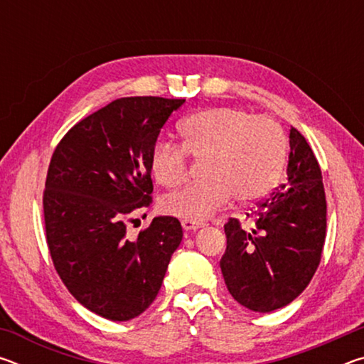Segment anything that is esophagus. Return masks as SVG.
I'll list each match as a JSON object with an SVG mask.
<instances>
[{"label": "esophagus", "instance_id": "obj_1", "mask_svg": "<svg viewBox=\"0 0 364 364\" xmlns=\"http://www.w3.org/2000/svg\"><path fill=\"white\" fill-rule=\"evenodd\" d=\"M181 226H183L184 231H196V230H199V228L202 226V223H196V221L183 220L181 221Z\"/></svg>", "mask_w": 364, "mask_h": 364}]
</instances>
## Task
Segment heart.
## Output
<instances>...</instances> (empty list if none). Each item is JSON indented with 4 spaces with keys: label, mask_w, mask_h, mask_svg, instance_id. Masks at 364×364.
<instances>
[{
    "label": "heart",
    "mask_w": 364,
    "mask_h": 364,
    "mask_svg": "<svg viewBox=\"0 0 364 364\" xmlns=\"http://www.w3.org/2000/svg\"><path fill=\"white\" fill-rule=\"evenodd\" d=\"M183 147L157 141L151 171L160 186L173 188L188 173V154L205 160L202 183H191L162 199L164 213L200 221L230 204L254 202L278 183L287 156V139L278 122L236 107H210L178 125Z\"/></svg>",
    "instance_id": "heart-1"
}]
</instances>
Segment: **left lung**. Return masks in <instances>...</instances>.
<instances>
[{
  "label": "left lung",
  "mask_w": 364,
  "mask_h": 364,
  "mask_svg": "<svg viewBox=\"0 0 364 364\" xmlns=\"http://www.w3.org/2000/svg\"><path fill=\"white\" fill-rule=\"evenodd\" d=\"M287 183L258 202L255 225H225L226 252L220 268L228 291L242 306L268 313L305 291L321 260L326 196L321 168L300 132L289 134Z\"/></svg>",
  "instance_id": "left-lung-1"
}]
</instances>
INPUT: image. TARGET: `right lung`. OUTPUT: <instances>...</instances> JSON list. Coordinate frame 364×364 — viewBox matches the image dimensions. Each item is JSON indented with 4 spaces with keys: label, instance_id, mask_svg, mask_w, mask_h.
I'll list each match as a JSON object with an SVG mask.
<instances>
[{
    "label": "right lung",
    "instance_id": "right-lung-1",
    "mask_svg": "<svg viewBox=\"0 0 364 364\" xmlns=\"http://www.w3.org/2000/svg\"><path fill=\"white\" fill-rule=\"evenodd\" d=\"M183 104L115 100L72 127L49 162L43 210L54 268L80 304L110 321L149 308L183 239L173 217H156L136 239L125 225L152 202V147Z\"/></svg>",
    "mask_w": 364,
    "mask_h": 364
}]
</instances>
